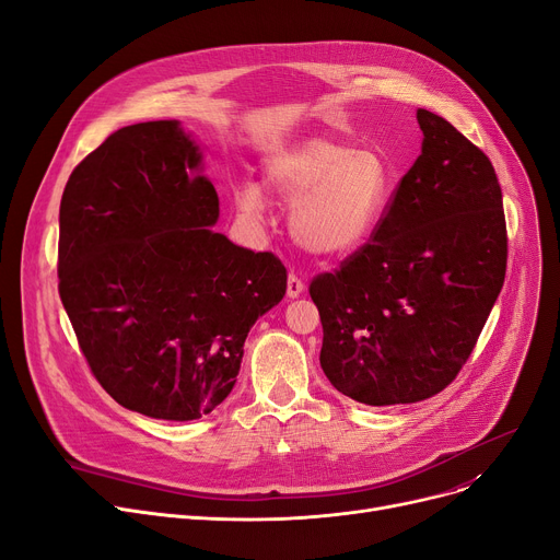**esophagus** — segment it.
<instances>
[{"label":"esophagus","instance_id":"esophagus-1","mask_svg":"<svg viewBox=\"0 0 560 560\" xmlns=\"http://www.w3.org/2000/svg\"><path fill=\"white\" fill-rule=\"evenodd\" d=\"M302 292H304V281L295 272H290L288 275V298L295 300L302 295Z\"/></svg>","mask_w":560,"mask_h":560}]
</instances>
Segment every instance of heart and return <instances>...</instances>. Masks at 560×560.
I'll list each match as a JSON object with an SVG mask.
<instances>
[{
  "label": "heart",
  "instance_id": "b5f03b06",
  "mask_svg": "<svg viewBox=\"0 0 560 560\" xmlns=\"http://www.w3.org/2000/svg\"><path fill=\"white\" fill-rule=\"evenodd\" d=\"M265 186L292 206V235L319 256H347L368 243L390 195L388 167L376 152L354 150L336 138H308L265 161ZM238 211L258 218L262 190H235Z\"/></svg>",
  "mask_w": 560,
  "mask_h": 560
}]
</instances>
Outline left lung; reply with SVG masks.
Returning a JSON list of instances; mask_svg holds the SVG:
<instances>
[{"mask_svg": "<svg viewBox=\"0 0 560 560\" xmlns=\"http://www.w3.org/2000/svg\"><path fill=\"white\" fill-rule=\"evenodd\" d=\"M422 154L372 238L311 285L319 365L368 406L445 390L481 336L506 277L509 235L490 159L445 117L418 110Z\"/></svg>", "mask_w": 560, "mask_h": 560, "instance_id": "1", "label": "left lung"}]
</instances>
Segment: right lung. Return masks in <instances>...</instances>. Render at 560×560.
I'll list each match as a JSON object with an SVG mask.
<instances>
[{"label": "right lung", "mask_w": 560, "mask_h": 560, "mask_svg": "<svg viewBox=\"0 0 560 560\" xmlns=\"http://www.w3.org/2000/svg\"><path fill=\"white\" fill-rule=\"evenodd\" d=\"M199 147L179 122L110 133L61 199L58 295L100 386L147 418L186 422L231 393L254 322L285 295L272 252L233 245Z\"/></svg>", "instance_id": "right-lung-1"}]
</instances>
